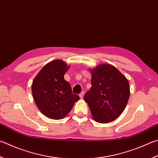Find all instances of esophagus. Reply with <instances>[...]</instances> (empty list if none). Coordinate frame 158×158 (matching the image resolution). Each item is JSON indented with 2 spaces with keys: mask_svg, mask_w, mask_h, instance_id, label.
I'll return each mask as SVG.
<instances>
[{
  "mask_svg": "<svg viewBox=\"0 0 158 158\" xmlns=\"http://www.w3.org/2000/svg\"><path fill=\"white\" fill-rule=\"evenodd\" d=\"M84 92H81V93L79 94V97H80V98L82 99L83 97H84Z\"/></svg>",
  "mask_w": 158,
  "mask_h": 158,
  "instance_id": "obj_1",
  "label": "esophagus"
}]
</instances>
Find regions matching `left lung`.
<instances>
[{
  "instance_id": "left-lung-1",
  "label": "left lung",
  "mask_w": 158,
  "mask_h": 158,
  "mask_svg": "<svg viewBox=\"0 0 158 158\" xmlns=\"http://www.w3.org/2000/svg\"><path fill=\"white\" fill-rule=\"evenodd\" d=\"M92 87L85 94L93 119L99 123L116 119L126 108L130 96L127 79L115 67L102 64L90 70Z\"/></svg>"
}]
</instances>
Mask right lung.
<instances>
[{
	"instance_id": "1",
	"label": "right lung",
	"mask_w": 158,
	"mask_h": 158,
	"mask_svg": "<svg viewBox=\"0 0 158 158\" xmlns=\"http://www.w3.org/2000/svg\"><path fill=\"white\" fill-rule=\"evenodd\" d=\"M68 69L69 66L62 60H54L45 65L33 80L31 91L34 102L39 110L50 119L64 118L79 99L64 79Z\"/></svg>"
}]
</instances>
